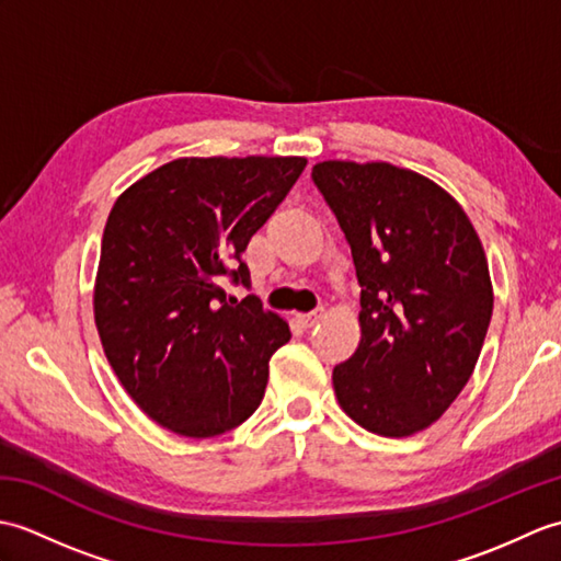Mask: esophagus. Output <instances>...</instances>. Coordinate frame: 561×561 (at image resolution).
<instances>
[{"mask_svg": "<svg viewBox=\"0 0 561 561\" xmlns=\"http://www.w3.org/2000/svg\"><path fill=\"white\" fill-rule=\"evenodd\" d=\"M323 318H325V311H323V308H316L313 313H304V316H299V320H301V323H304L306 328L318 325L320 320H323Z\"/></svg>", "mask_w": 561, "mask_h": 561, "instance_id": "obj_1", "label": "esophagus"}]
</instances>
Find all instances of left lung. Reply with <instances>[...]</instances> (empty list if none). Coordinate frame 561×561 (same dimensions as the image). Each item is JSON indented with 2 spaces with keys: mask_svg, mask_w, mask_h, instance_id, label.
I'll list each match as a JSON object with an SVG mask.
<instances>
[{
  "mask_svg": "<svg viewBox=\"0 0 561 561\" xmlns=\"http://www.w3.org/2000/svg\"><path fill=\"white\" fill-rule=\"evenodd\" d=\"M311 175L362 287L359 347L332 371L337 402L366 432L412 436L450 408L480 359L494 308L480 236L414 171L323 161Z\"/></svg>",
  "mask_w": 561,
  "mask_h": 561,
  "instance_id": "1",
  "label": "left lung"
}]
</instances>
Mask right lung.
<instances>
[{"instance_id":"1","label":"right lung","mask_w":561,"mask_h":561,"mask_svg":"<svg viewBox=\"0 0 561 561\" xmlns=\"http://www.w3.org/2000/svg\"><path fill=\"white\" fill-rule=\"evenodd\" d=\"M306 169L304 157L175 159L139 178L105 221L93 287L103 352L153 422L190 438L243 424L265 396L287 320L250 284L243 250Z\"/></svg>"}]
</instances>
